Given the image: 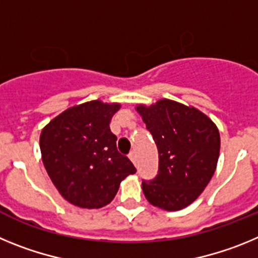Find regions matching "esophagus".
Masks as SVG:
<instances>
[{
	"mask_svg": "<svg viewBox=\"0 0 258 258\" xmlns=\"http://www.w3.org/2000/svg\"><path fill=\"white\" fill-rule=\"evenodd\" d=\"M129 157H131V160L133 161L134 164L137 163V154H136V151H132L131 154H129Z\"/></svg>",
	"mask_w": 258,
	"mask_h": 258,
	"instance_id": "1",
	"label": "esophagus"
}]
</instances>
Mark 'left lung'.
<instances>
[{
  "label": "left lung",
  "instance_id": "8db88e82",
  "mask_svg": "<svg viewBox=\"0 0 258 258\" xmlns=\"http://www.w3.org/2000/svg\"><path fill=\"white\" fill-rule=\"evenodd\" d=\"M159 152V170L143 181L146 199L165 211H179L199 198L213 177L220 156V133L194 107L160 99L137 106Z\"/></svg>",
  "mask_w": 258,
  "mask_h": 258
}]
</instances>
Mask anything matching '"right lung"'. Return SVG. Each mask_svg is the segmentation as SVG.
<instances>
[{
    "label": "right lung",
    "mask_w": 258,
    "mask_h": 258,
    "mask_svg": "<svg viewBox=\"0 0 258 258\" xmlns=\"http://www.w3.org/2000/svg\"><path fill=\"white\" fill-rule=\"evenodd\" d=\"M118 103L92 101L74 106L42 129V163L54 186L80 208H102L112 202L120 182L137 169L116 147L109 129Z\"/></svg>",
    "instance_id": "right-lung-1"
}]
</instances>
